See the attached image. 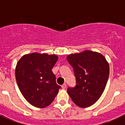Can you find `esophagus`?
<instances>
[{"mask_svg":"<svg viewBox=\"0 0 125 125\" xmlns=\"http://www.w3.org/2000/svg\"><path fill=\"white\" fill-rule=\"evenodd\" d=\"M66 87H67V84H66V83L63 84L62 85V88L63 89H65Z\"/></svg>","mask_w":125,"mask_h":125,"instance_id":"1","label":"esophagus"}]
</instances>
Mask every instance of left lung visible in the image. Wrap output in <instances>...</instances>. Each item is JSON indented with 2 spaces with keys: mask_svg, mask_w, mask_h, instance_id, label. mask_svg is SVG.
Masks as SVG:
<instances>
[{
  "mask_svg": "<svg viewBox=\"0 0 125 125\" xmlns=\"http://www.w3.org/2000/svg\"><path fill=\"white\" fill-rule=\"evenodd\" d=\"M67 60L74 69L76 81L75 86L67 88L68 94L77 106H91L101 96L109 78L105 58L100 53L84 51L69 54Z\"/></svg>",
  "mask_w": 125,
  "mask_h": 125,
  "instance_id": "left-lung-1",
  "label": "left lung"
}]
</instances>
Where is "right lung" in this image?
Returning a JSON list of instances; mask_svg holds the SVG:
<instances>
[{"mask_svg":"<svg viewBox=\"0 0 125 125\" xmlns=\"http://www.w3.org/2000/svg\"><path fill=\"white\" fill-rule=\"evenodd\" d=\"M57 60L55 54L33 53L23 56L17 63L18 86L24 98L33 106L44 108L51 104L61 88L51 71Z\"/></svg>","mask_w":125,"mask_h":125,"instance_id":"obj_1","label":"right lung"}]
</instances>
